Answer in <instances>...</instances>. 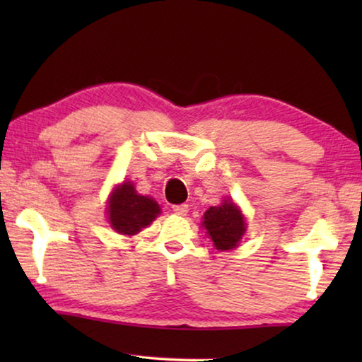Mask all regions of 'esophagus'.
Here are the masks:
<instances>
[{"mask_svg":"<svg viewBox=\"0 0 362 362\" xmlns=\"http://www.w3.org/2000/svg\"><path fill=\"white\" fill-rule=\"evenodd\" d=\"M187 211H189V206L187 204H177V206H173V212L177 216H186Z\"/></svg>","mask_w":362,"mask_h":362,"instance_id":"esophagus-1","label":"esophagus"}]
</instances>
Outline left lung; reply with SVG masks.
Wrapping results in <instances>:
<instances>
[{
  "label": "left lung",
  "mask_w": 362,
  "mask_h": 362,
  "mask_svg": "<svg viewBox=\"0 0 362 362\" xmlns=\"http://www.w3.org/2000/svg\"><path fill=\"white\" fill-rule=\"evenodd\" d=\"M202 227L217 250H230L239 245L247 224L242 211L227 197L219 206H212L204 212Z\"/></svg>",
  "instance_id": "1"
}]
</instances>
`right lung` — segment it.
<instances>
[{
  "label": "right lung",
  "instance_id": "add662e5",
  "mask_svg": "<svg viewBox=\"0 0 362 362\" xmlns=\"http://www.w3.org/2000/svg\"><path fill=\"white\" fill-rule=\"evenodd\" d=\"M108 222L118 234L135 235L161 214L160 204L150 196L138 194L132 181L112 191L107 206Z\"/></svg>",
  "mask_w": 362,
  "mask_h": 362
}]
</instances>
